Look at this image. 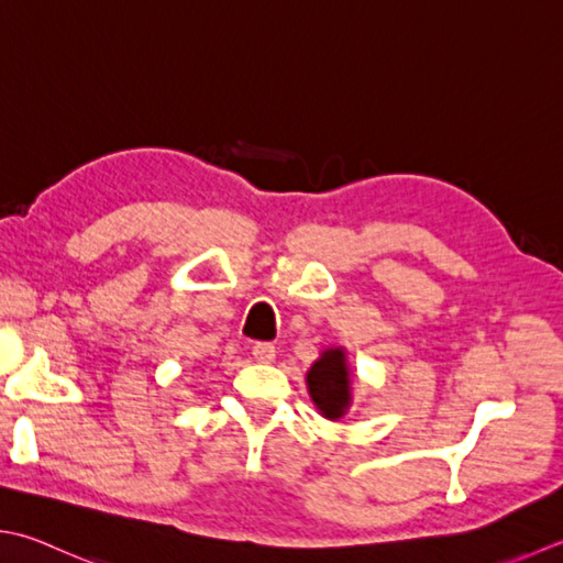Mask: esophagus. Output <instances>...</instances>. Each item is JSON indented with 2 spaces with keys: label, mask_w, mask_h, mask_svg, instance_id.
I'll use <instances>...</instances> for the list:
<instances>
[{
  "label": "esophagus",
  "mask_w": 563,
  "mask_h": 563,
  "mask_svg": "<svg viewBox=\"0 0 563 563\" xmlns=\"http://www.w3.org/2000/svg\"><path fill=\"white\" fill-rule=\"evenodd\" d=\"M253 358L261 363H271L275 358V346L271 341H258V344L253 346Z\"/></svg>",
  "instance_id": "obj_1"
}]
</instances>
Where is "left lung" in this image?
Returning <instances> with one entry per match:
<instances>
[{"label":"left lung","mask_w":563,"mask_h":563,"mask_svg":"<svg viewBox=\"0 0 563 563\" xmlns=\"http://www.w3.org/2000/svg\"><path fill=\"white\" fill-rule=\"evenodd\" d=\"M310 398L327 420L344 417L351 405V376L344 349H327L307 371Z\"/></svg>","instance_id":"1"}]
</instances>
